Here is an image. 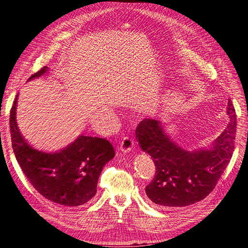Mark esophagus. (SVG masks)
Returning a JSON list of instances; mask_svg holds the SVG:
<instances>
[{"mask_svg":"<svg viewBox=\"0 0 248 248\" xmlns=\"http://www.w3.org/2000/svg\"><path fill=\"white\" fill-rule=\"evenodd\" d=\"M132 147H133V140L128 137H124L121 141V146H120L119 150L122 153L125 154V153L130 152L132 150Z\"/></svg>","mask_w":248,"mask_h":248,"instance_id":"34e87169","label":"esophagus"}]
</instances>
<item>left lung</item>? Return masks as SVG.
<instances>
[{"instance_id": "left-lung-1", "label": "left lung", "mask_w": 248, "mask_h": 248, "mask_svg": "<svg viewBox=\"0 0 248 248\" xmlns=\"http://www.w3.org/2000/svg\"><path fill=\"white\" fill-rule=\"evenodd\" d=\"M230 122L210 149L185 151L172 142L160 121L144 119L136 130L137 140L153 158L156 171L146 186L148 198L161 208L185 207L209 196L227 169L235 147L237 117L231 100Z\"/></svg>"}]
</instances>
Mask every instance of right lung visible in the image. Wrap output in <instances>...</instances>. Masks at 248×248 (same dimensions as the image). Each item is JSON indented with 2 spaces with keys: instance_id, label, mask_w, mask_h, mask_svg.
I'll list each match as a JSON object with an SVG mask.
<instances>
[{
  "instance_id": "1",
  "label": "right lung",
  "mask_w": 248,
  "mask_h": 248,
  "mask_svg": "<svg viewBox=\"0 0 248 248\" xmlns=\"http://www.w3.org/2000/svg\"><path fill=\"white\" fill-rule=\"evenodd\" d=\"M47 71L42 68L29 80ZM16 97L10 110V132L14 155L34 188L46 199L65 207L86 204L97 191V183L104 164L115 156L107 139L79 136L66 148L44 152L33 148L20 133L16 123Z\"/></svg>"
}]
</instances>
